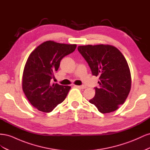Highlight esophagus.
Segmentation results:
<instances>
[{
    "instance_id": "1",
    "label": "esophagus",
    "mask_w": 150,
    "mask_h": 150,
    "mask_svg": "<svg viewBox=\"0 0 150 150\" xmlns=\"http://www.w3.org/2000/svg\"><path fill=\"white\" fill-rule=\"evenodd\" d=\"M75 86H76V88H80V89H85V88H86V86H84V85H81V86H76V85H75Z\"/></svg>"
}]
</instances>
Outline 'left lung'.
<instances>
[{"mask_svg":"<svg viewBox=\"0 0 150 150\" xmlns=\"http://www.w3.org/2000/svg\"><path fill=\"white\" fill-rule=\"evenodd\" d=\"M78 50L88 62L93 75L99 77L100 80L89 103L101 113L116 111L125 103L131 89V73L125 57L111 45L80 46Z\"/></svg>","mask_w":150,"mask_h":150,"instance_id":"8db88e82","label":"left lung"}]
</instances>
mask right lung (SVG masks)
<instances>
[{
    "label": "right lung",
    "mask_w": 150,
    "mask_h": 150,
    "mask_svg": "<svg viewBox=\"0 0 150 150\" xmlns=\"http://www.w3.org/2000/svg\"><path fill=\"white\" fill-rule=\"evenodd\" d=\"M76 44L44 42L30 53L22 76V89L30 104L49 112L64 100L71 86L51 84L62 59L75 51Z\"/></svg>",
    "instance_id": "obj_1"
}]
</instances>
